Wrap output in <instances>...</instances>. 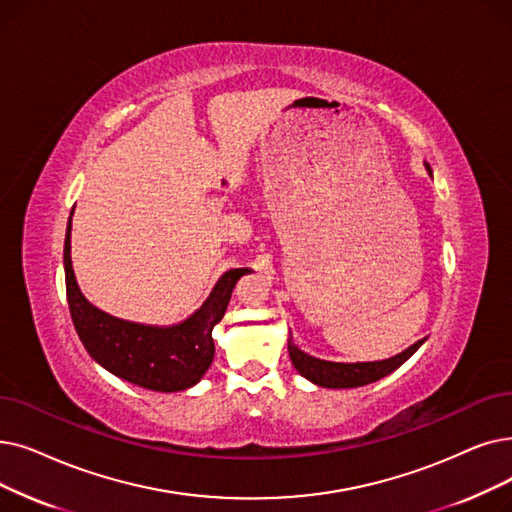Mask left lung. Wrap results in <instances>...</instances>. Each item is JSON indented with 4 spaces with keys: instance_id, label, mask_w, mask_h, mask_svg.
Wrapping results in <instances>:
<instances>
[{
    "instance_id": "8db88e82",
    "label": "left lung",
    "mask_w": 512,
    "mask_h": 512,
    "mask_svg": "<svg viewBox=\"0 0 512 512\" xmlns=\"http://www.w3.org/2000/svg\"><path fill=\"white\" fill-rule=\"evenodd\" d=\"M425 169L433 177L429 163H425ZM425 341L427 339H420L408 349H404L402 353L379 362H328L301 351L295 345L291 332H288V355H291V362L297 368V372L314 385L326 387V389H353V387H364L374 381H381L383 376L391 374L404 362H408Z\"/></svg>"
}]
</instances>
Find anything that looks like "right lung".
I'll return each mask as SVG.
<instances>
[{"mask_svg":"<svg viewBox=\"0 0 512 512\" xmlns=\"http://www.w3.org/2000/svg\"><path fill=\"white\" fill-rule=\"evenodd\" d=\"M71 219L73 211L64 238L66 299L87 353L119 379L150 391L173 393L194 387L213 362L211 332L224 318L236 282L253 270L236 268L221 274L203 305L177 324L157 326L121 320L92 305L81 293L71 261Z\"/></svg>","mask_w":512,"mask_h":512,"instance_id":"add662e5","label":"right lung"}]
</instances>
